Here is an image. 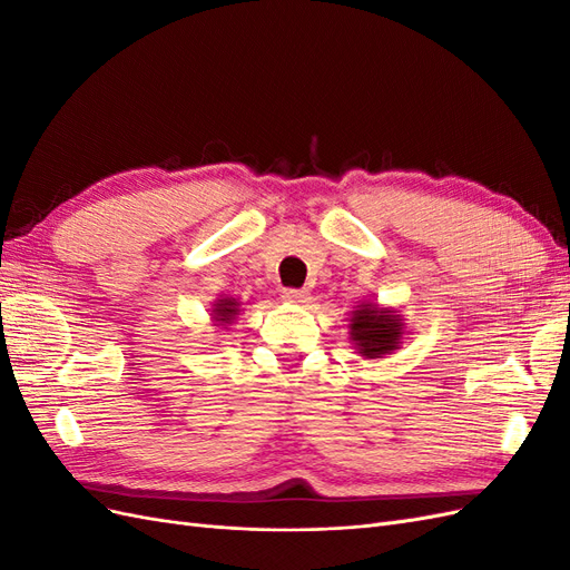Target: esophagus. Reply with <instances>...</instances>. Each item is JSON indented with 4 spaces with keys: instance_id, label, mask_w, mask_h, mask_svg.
<instances>
[{
    "instance_id": "obj_1",
    "label": "esophagus",
    "mask_w": 570,
    "mask_h": 570,
    "mask_svg": "<svg viewBox=\"0 0 570 570\" xmlns=\"http://www.w3.org/2000/svg\"><path fill=\"white\" fill-rule=\"evenodd\" d=\"M283 299L289 304H304V302H308V292L287 287V289H283Z\"/></svg>"
}]
</instances>
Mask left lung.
<instances>
[{
	"label": "left lung",
	"instance_id": "8db88e82",
	"mask_svg": "<svg viewBox=\"0 0 570 570\" xmlns=\"http://www.w3.org/2000/svg\"><path fill=\"white\" fill-rule=\"evenodd\" d=\"M350 335L356 352L366 358H383L400 350L404 335L402 316L377 304H358L350 318Z\"/></svg>",
	"mask_w": 570,
	"mask_h": 570
}]
</instances>
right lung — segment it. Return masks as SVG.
I'll return each instance as SVG.
<instances>
[{"label":"right lung","mask_w":570,"mask_h":570,"mask_svg":"<svg viewBox=\"0 0 570 570\" xmlns=\"http://www.w3.org/2000/svg\"><path fill=\"white\" fill-rule=\"evenodd\" d=\"M237 312H239V304L233 297H223V299H216L212 316H214V321L218 325H228V323L235 321Z\"/></svg>","instance_id":"1"}]
</instances>
